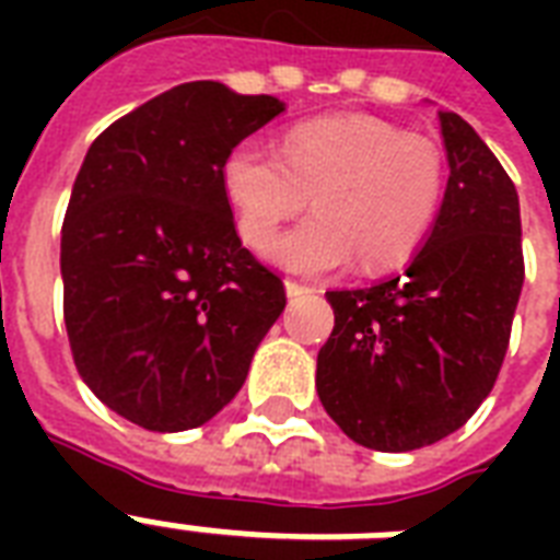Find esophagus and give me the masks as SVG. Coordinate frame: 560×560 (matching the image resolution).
I'll return each instance as SVG.
<instances>
[{
	"label": "esophagus",
	"mask_w": 560,
	"mask_h": 560,
	"mask_svg": "<svg viewBox=\"0 0 560 560\" xmlns=\"http://www.w3.org/2000/svg\"><path fill=\"white\" fill-rule=\"evenodd\" d=\"M311 290H314V288H307V284H299V281H293V279L284 281V293H288L290 299L305 296V293H311Z\"/></svg>",
	"instance_id": "1"
}]
</instances>
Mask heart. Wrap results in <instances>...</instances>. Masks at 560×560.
I'll return each instance as SVG.
<instances>
[{"instance_id":"heart-1","label":"heart","mask_w":560,"mask_h":560,"mask_svg":"<svg viewBox=\"0 0 560 560\" xmlns=\"http://www.w3.org/2000/svg\"><path fill=\"white\" fill-rule=\"evenodd\" d=\"M220 183L249 246L267 244L311 197L314 214L267 246L281 270L323 276L354 255L363 270H386L430 235L444 200V156L383 118L328 116L290 127L279 153L258 139L237 142Z\"/></svg>"}]
</instances>
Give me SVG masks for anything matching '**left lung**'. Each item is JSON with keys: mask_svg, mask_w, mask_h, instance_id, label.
Returning a JSON list of instances; mask_svg holds the SVG:
<instances>
[{"mask_svg": "<svg viewBox=\"0 0 560 560\" xmlns=\"http://www.w3.org/2000/svg\"><path fill=\"white\" fill-rule=\"evenodd\" d=\"M439 125L451 177L424 246L389 279L325 293L334 331L316 392L351 442L383 453L427 447L477 412L523 288L514 183L465 118Z\"/></svg>", "mask_w": 560, "mask_h": 560, "instance_id": "left-lung-1", "label": "left lung"}]
</instances>
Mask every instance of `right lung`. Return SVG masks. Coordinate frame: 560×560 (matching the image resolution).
<instances>
[{"instance_id":"1","label":"right lung","mask_w":560,"mask_h":560,"mask_svg":"<svg viewBox=\"0 0 560 560\" xmlns=\"http://www.w3.org/2000/svg\"><path fill=\"white\" fill-rule=\"evenodd\" d=\"M279 113L272 95L179 83L109 125L78 171L60 235L66 334L83 383L144 430L218 416L284 311L220 183L226 153Z\"/></svg>"}]
</instances>
